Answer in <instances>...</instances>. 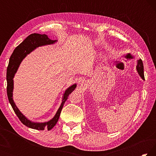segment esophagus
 Masks as SVG:
<instances>
[{
    "label": "esophagus",
    "instance_id": "1",
    "mask_svg": "<svg viewBox=\"0 0 156 156\" xmlns=\"http://www.w3.org/2000/svg\"><path fill=\"white\" fill-rule=\"evenodd\" d=\"M84 83H85V80H83L80 81V84L82 86H83V84H84Z\"/></svg>",
    "mask_w": 156,
    "mask_h": 156
}]
</instances>
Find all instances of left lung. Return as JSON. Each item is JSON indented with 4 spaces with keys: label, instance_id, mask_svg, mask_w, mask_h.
<instances>
[{
    "label": "left lung",
    "instance_id": "8db88e82",
    "mask_svg": "<svg viewBox=\"0 0 156 156\" xmlns=\"http://www.w3.org/2000/svg\"><path fill=\"white\" fill-rule=\"evenodd\" d=\"M136 69L138 71V74L142 78V80H144V67H143V63L141 59L138 60L137 61V66H136Z\"/></svg>",
    "mask_w": 156,
    "mask_h": 156
}]
</instances>
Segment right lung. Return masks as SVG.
Returning a JSON list of instances; mask_svg holds the SVG:
<instances>
[{
	"instance_id": "1",
	"label": "right lung",
	"mask_w": 156,
	"mask_h": 156,
	"mask_svg": "<svg viewBox=\"0 0 156 156\" xmlns=\"http://www.w3.org/2000/svg\"><path fill=\"white\" fill-rule=\"evenodd\" d=\"M58 40L53 41L49 38L46 34H32L27 36L19 45L16 47L14 50L11 57L9 58V62L7 67V97L9 103L11 104L12 109H14V112L19 120L21 121L23 125L27 126V127L31 129H36V130H44L47 129L49 131L56 125L58 120L59 119L60 113H61L62 109L64 105L66 100H67L69 95L74 90L76 87V84H73L69 87L67 88L65 91L62 96V100L61 105L58 109L57 112L54 118L47 122H35L33 121L29 120L27 117L23 114L20 112V110L18 109V107L16 105L15 102L13 100V90H14V77L15 73H16L19 65H20L23 60L30 54L31 51H33L34 49H36L37 47L49 45V44H53L56 43Z\"/></svg>"
}]
</instances>
